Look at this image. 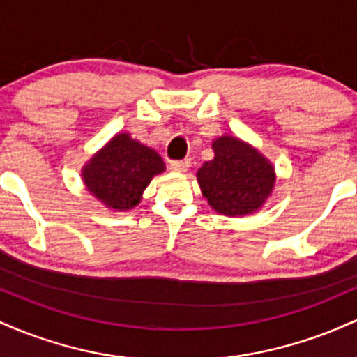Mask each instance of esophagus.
<instances>
[{
    "label": "esophagus",
    "mask_w": 357,
    "mask_h": 357,
    "mask_svg": "<svg viewBox=\"0 0 357 357\" xmlns=\"http://www.w3.org/2000/svg\"><path fill=\"white\" fill-rule=\"evenodd\" d=\"M191 166L190 159H181V161H171L169 162V169L174 171V173H184L188 171V167Z\"/></svg>",
    "instance_id": "1"
}]
</instances>
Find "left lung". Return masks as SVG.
Returning <instances> with one entry per match:
<instances>
[{
	"instance_id": "1",
	"label": "left lung",
	"mask_w": 357,
	"mask_h": 357,
	"mask_svg": "<svg viewBox=\"0 0 357 357\" xmlns=\"http://www.w3.org/2000/svg\"><path fill=\"white\" fill-rule=\"evenodd\" d=\"M213 149L215 158L198 169V183L208 203L228 216L258 210L275 183L272 165L230 136L216 139Z\"/></svg>"
}]
</instances>
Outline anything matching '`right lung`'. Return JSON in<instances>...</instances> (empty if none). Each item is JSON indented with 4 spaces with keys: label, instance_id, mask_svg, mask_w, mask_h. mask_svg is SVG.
<instances>
[{
    "label": "right lung",
    "instance_id": "obj_1",
    "mask_svg": "<svg viewBox=\"0 0 357 357\" xmlns=\"http://www.w3.org/2000/svg\"><path fill=\"white\" fill-rule=\"evenodd\" d=\"M165 171L161 155L151 147L119 134L84 167L89 191L112 210H130L154 174Z\"/></svg>",
    "mask_w": 357,
    "mask_h": 357
}]
</instances>
